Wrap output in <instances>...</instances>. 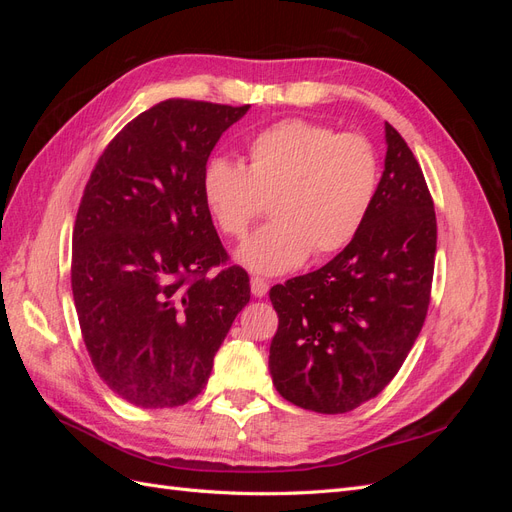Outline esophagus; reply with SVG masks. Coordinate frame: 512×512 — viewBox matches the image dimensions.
Returning a JSON list of instances; mask_svg holds the SVG:
<instances>
[{
  "label": "esophagus",
  "mask_w": 512,
  "mask_h": 512,
  "mask_svg": "<svg viewBox=\"0 0 512 512\" xmlns=\"http://www.w3.org/2000/svg\"><path fill=\"white\" fill-rule=\"evenodd\" d=\"M250 284H252L254 297H265V294L269 292V282L262 280V277H252Z\"/></svg>",
  "instance_id": "obj_1"
}]
</instances>
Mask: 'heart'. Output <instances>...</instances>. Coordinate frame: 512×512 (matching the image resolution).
<instances>
[{
    "instance_id": "heart-1",
    "label": "heart",
    "mask_w": 512,
    "mask_h": 512,
    "mask_svg": "<svg viewBox=\"0 0 512 512\" xmlns=\"http://www.w3.org/2000/svg\"><path fill=\"white\" fill-rule=\"evenodd\" d=\"M380 179L376 149L361 134H337L305 119H286L258 132L245 147V166L211 158L200 196L213 224L243 237L271 200V222L237 250L245 269L277 275L309 258L342 252L359 235Z\"/></svg>"
}]
</instances>
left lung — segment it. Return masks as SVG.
Wrapping results in <instances>:
<instances>
[{
  "label": "left lung",
  "mask_w": 512,
  "mask_h": 512,
  "mask_svg": "<svg viewBox=\"0 0 512 512\" xmlns=\"http://www.w3.org/2000/svg\"><path fill=\"white\" fill-rule=\"evenodd\" d=\"M384 134V173L359 235L318 271L269 292L280 318L269 350L275 389L320 414H344L376 397L427 316L436 211L404 138L391 123Z\"/></svg>",
  "instance_id": "8db88e82"
}]
</instances>
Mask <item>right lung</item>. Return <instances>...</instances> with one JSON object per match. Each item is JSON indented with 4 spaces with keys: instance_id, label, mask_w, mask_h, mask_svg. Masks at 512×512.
<instances>
[{
    "instance_id": "obj_1",
    "label": "right lung",
    "mask_w": 512,
    "mask_h": 512,
    "mask_svg": "<svg viewBox=\"0 0 512 512\" xmlns=\"http://www.w3.org/2000/svg\"><path fill=\"white\" fill-rule=\"evenodd\" d=\"M250 104L170 98L100 156L72 232V294L85 348L108 389L138 408L188 404L250 301L200 196L220 136Z\"/></svg>"
}]
</instances>
